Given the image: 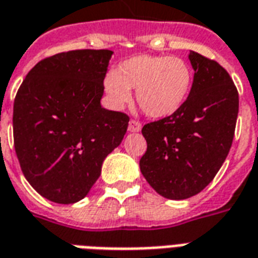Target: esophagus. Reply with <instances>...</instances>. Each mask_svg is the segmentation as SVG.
Wrapping results in <instances>:
<instances>
[{"label": "esophagus", "mask_w": 258, "mask_h": 258, "mask_svg": "<svg viewBox=\"0 0 258 258\" xmlns=\"http://www.w3.org/2000/svg\"><path fill=\"white\" fill-rule=\"evenodd\" d=\"M142 128V124L137 121V120H130L128 123V131L130 133H139Z\"/></svg>", "instance_id": "esophagus-1"}]
</instances>
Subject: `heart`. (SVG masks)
Masks as SVG:
<instances>
[{"label": "heart", "mask_w": 258, "mask_h": 258, "mask_svg": "<svg viewBox=\"0 0 258 258\" xmlns=\"http://www.w3.org/2000/svg\"><path fill=\"white\" fill-rule=\"evenodd\" d=\"M106 94L116 106L131 98L152 117H167L182 108L192 87V72L186 61L177 57L138 54L120 62L117 71L105 76Z\"/></svg>", "instance_id": "b5f03b06"}]
</instances>
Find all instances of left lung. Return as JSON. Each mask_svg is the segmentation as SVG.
<instances>
[{"label": "left lung", "instance_id": "left-lung-1", "mask_svg": "<svg viewBox=\"0 0 258 258\" xmlns=\"http://www.w3.org/2000/svg\"><path fill=\"white\" fill-rule=\"evenodd\" d=\"M188 60L194 79L187 101L142 128L148 149L141 172L169 200L192 197L213 180L230 152L239 109L238 90L219 62L197 51H190Z\"/></svg>", "mask_w": 258, "mask_h": 258}]
</instances>
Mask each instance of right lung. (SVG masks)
Masks as SVG:
<instances>
[{
  "mask_svg": "<svg viewBox=\"0 0 258 258\" xmlns=\"http://www.w3.org/2000/svg\"><path fill=\"white\" fill-rule=\"evenodd\" d=\"M112 50H71L39 61L13 104V139L24 176L42 197L75 204L89 194L128 116L101 106Z\"/></svg>",
  "mask_w": 258,
  "mask_h": 258,
  "instance_id": "add662e5",
  "label": "right lung"
}]
</instances>
